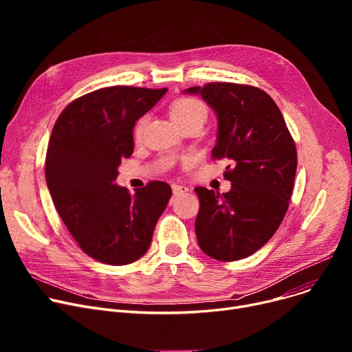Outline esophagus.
<instances>
[{
    "mask_svg": "<svg viewBox=\"0 0 352 352\" xmlns=\"http://www.w3.org/2000/svg\"><path fill=\"white\" fill-rule=\"evenodd\" d=\"M187 191H190V188H188V187L177 186V184H174V186H173V192H174V195H181V194L187 192Z\"/></svg>",
    "mask_w": 352,
    "mask_h": 352,
    "instance_id": "1",
    "label": "esophagus"
}]
</instances>
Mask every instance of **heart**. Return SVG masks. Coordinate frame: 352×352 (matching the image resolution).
Segmentation results:
<instances>
[{"instance_id":"b5f03b06","label":"heart","mask_w":352,"mask_h":352,"mask_svg":"<svg viewBox=\"0 0 352 352\" xmlns=\"http://www.w3.org/2000/svg\"><path fill=\"white\" fill-rule=\"evenodd\" d=\"M170 114L174 122H184L190 120H199L204 122L207 120V108L198 100L194 98H181L177 100L170 109ZM146 126V117H142L137 121L134 126V138L140 140Z\"/></svg>"}]
</instances>
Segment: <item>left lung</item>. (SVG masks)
<instances>
[{"label":"left lung","instance_id":"8db88e82","mask_svg":"<svg viewBox=\"0 0 352 352\" xmlns=\"http://www.w3.org/2000/svg\"><path fill=\"white\" fill-rule=\"evenodd\" d=\"M218 121L212 158L227 160L231 190L197 187L199 248L218 261H238L265 245L288 210L297 150L280 108L260 88L232 82L191 87Z\"/></svg>","mask_w":352,"mask_h":352}]
</instances>
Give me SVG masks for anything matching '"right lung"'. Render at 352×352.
Wrapping results in <instances>:
<instances>
[{
  "label": "right lung",
  "mask_w": 352,
  "mask_h": 352,
  "mask_svg": "<svg viewBox=\"0 0 352 352\" xmlns=\"http://www.w3.org/2000/svg\"><path fill=\"white\" fill-rule=\"evenodd\" d=\"M168 91L107 87L72 101L55 122L45 160L47 186L80 248L109 265L137 261L151 245L171 198L154 181L129 194L116 184L121 160L134 151V126Z\"/></svg>",
  "instance_id": "add662e5"
}]
</instances>
